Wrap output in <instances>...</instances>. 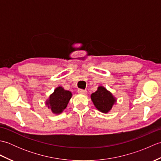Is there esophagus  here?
Here are the masks:
<instances>
[{
	"label": "esophagus",
	"instance_id": "esophagus-1",
	"mask_svg": "<svg viewBox=\"0 0 161 161\" xmlns=\"http://www.w3.org/2000/svg\"><path fill=\"white\" fill-rule=\"evenodd\" d=\"M78 93L80 94H82V95H86L87 93V91L86 90H83V89H79L78 90Z\"/></svg>",
	"mask_w": 161,
	"mask_h": 161
}]
</instances>
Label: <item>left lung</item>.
Returning a JSON list of instances; mask_svg holds the SVG:
<instances>
[{
    "mask_svg": "<svg viewBox=\"0 0 161 161\" xmlns=\"http://www.w3.org/2000/svg\"><path fill=\"white\" fill-rule=\"evenodd\" d=\"M91 98L97 110L104 114L110 111L117 102V99L111 92L102 86H98L97 90L91 94Z\"/></svg>",
    "mask_w": 161,
    "mask_h": 161,
    "instance_id": "obj_1",
    "label": "left lung"
}]
</instances>
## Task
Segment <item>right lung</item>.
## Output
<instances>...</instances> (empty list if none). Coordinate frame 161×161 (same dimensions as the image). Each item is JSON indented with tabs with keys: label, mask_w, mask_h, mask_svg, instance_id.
<instances>
[{
	"label": "right lung",
	"mask_w": 161,
	"mask_h": 161,
	"mask_svg": "<svg viewBox=\"0 0 161 161\" xmlns=\"http://www.w3.org/2000/svg\"><path fill=\"white\" fill-rule=\"evenodd\" d=\"M72 95L70 91L61 86L57 87L46 101V104L54 114H60L67 107Z\"/></svg>",
	"instance_id": "right-lung-1"
}]
</instances>
